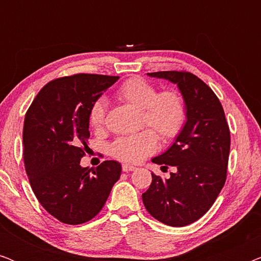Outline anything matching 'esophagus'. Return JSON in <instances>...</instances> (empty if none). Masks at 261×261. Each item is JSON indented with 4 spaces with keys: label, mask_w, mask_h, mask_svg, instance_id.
<instances>
[{
    "label": "esophagus",
    "mask_w": 261,
    "mask_h": 261,
    "mask_svg": "<svg viewBox=\"0 0 261 261\" xmlns=\"http://www.w3.org/2000/svg\"><path fill=\"white\" fill-rule=\"evenodd\" d=\"M135 167L132 165H128V164H123L122 165V171L123 172H130V171H134Z\"/></svg>",
    "instance_id": "esophagus-1"
}]
</instances>
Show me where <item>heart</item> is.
Masks as SVG:
<instances>
[{
  "label": "heart",
  "mask_w": 261,
  "mask_h": 261,
  "mask_svg": "<svg viewBox=\"0 0 261 261\" xmlns=\"http://www.w3.org/2000/svg\"><path fill=\"white\" fill-rule=\"evenodd\" d=\"M116 97L140 109L141 124L151 127L163 142L173 141L181 133L187 122V106L177 91L158 89L141 77H130L120 85ZM107 107L103 99H97L89 109V123L101 130L106 123ZM158 147V139L151 129L116 139L110 151L119 160L139 163L152 154Z\"/></svg>",
  "instance_id": "heart-1"
}]
</instances>
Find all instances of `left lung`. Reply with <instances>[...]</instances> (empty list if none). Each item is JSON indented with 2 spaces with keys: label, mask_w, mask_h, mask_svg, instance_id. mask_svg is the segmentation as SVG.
I'll return each mask as SVG.
<instances>
[{
  "label": "left lung",
  "mask_w": 261,
  "mask_h": 261,
  "mask_svg": "<svg viewBox=\"0 0 261 261\" xmlns=\"http://www.w3.org/2000/svg\"><path fill=\"white\" fill-rule=\"evenodd\" d=\"M148 76L176 83L187 106V122L173 145L152 162L176 167L169 179L152 173L142 202L155 220L171 227L188 226L204 215L227 179L230 132L212 89L188 71H159Z\"/></svg>",
  "instance_id": "8db88e82"
}]
</instances>
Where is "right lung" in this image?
I'll return each instance as SVG.
<instances>
[{
	"label": "right lung",
	"instance_id": "add662e5",
	"mask_svg": "<svg viewBox=\"0 0 261 261\" xmlns=\"http://www.w3.org/2000/svg\"><path fill=\"white\" fill-rule=\"evenodd\" d=\"M119 76L77 73L48 82L24 116L23 162L35 197L60 222L81 224L97 215L121 165L106 160L81 166L87 152L89 109Z\"/></svg>",
	"mask_w": 261,
	"mask_h": 261
}]
</instances>
